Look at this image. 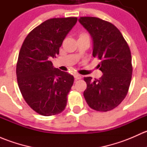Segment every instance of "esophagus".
<instances>
[{"mask_svg":"<svg viewBox=\"0 0 147 147\" xmlns=\"http://www.w3.org/2000/svg\"><path fill=\"white\" fill-rule=\"evenodd\" d=\"M75 78L76 80H80L81 78H82V76H81L80 75H79V74H75Z\"/></svg>","mask_w":147,"mask_h":147,"instance_id":"esophagus-1","label":"esophagus"}]
</instances>
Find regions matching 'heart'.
<instances>
[{
    "label": "heart",
    "mask_w": 147,
    "mask_h": 147,
    "mask_svg": "<svg viewBox=\"0 0 147 147\" xmlns=\"http://www.w3.org/2000/svg\"><path fill=\"white\" fill-rule=\"evenodd\" d=\"M86 35H86V34H81L80 37L81 36H86Z\"/></svg>",
    "instance_id": "obj_1"
}]
</instances>
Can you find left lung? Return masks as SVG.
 <instances>
[{
    "label": "left lung",
    "instance_id": "8db88e82",
    "mask_svg": "<svg viewBox=\"0 0 147 147\" xmlns=\"http://www.w3.org/2000/svg\"><path fill=\"white\" fill-rule=\"evenodd\" d=\"M80 24L92 38V55L101 60L99 80L84 78V97L94 110L107 112L118 106L128 92L132 75L131 55L122 34L111 23L95 17H80Z\"/></svg>",
    "mask_w": 147,
    "mask_h": 147
}]
</instances>
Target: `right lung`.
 I'll return each mask as SVG.
<instances>
[{"label": "right lung", "instance_id": "right-lung-1", "mask_svg": "<svg viewBox=\"0 0 147 147\" xmlns=\"http://www.w3.org/2000/svg\"><path fill=\"white\" fill-rule=\"evenodd\" d=\"M75 17L45 20L25 39L18 59V84L25 101L37 113L51 116L67 105L74 77L53 67L50 61L59 54L63 40L76 24Z\"/></svg>", "mask_w": 147, "mask_h": 147}]
</instances>
